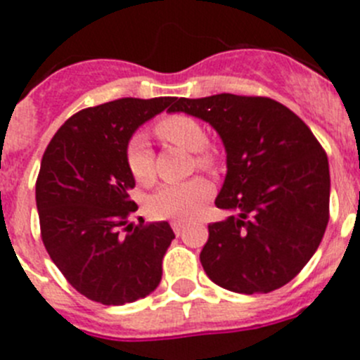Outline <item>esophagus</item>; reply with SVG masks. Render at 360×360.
Wrapping results in <instances>:
<instances>
[{"label":"esophagus","instance_id":"esophagus-1","mask_svg":"<svg viewBox=\"0 0 360 360\" xmlns=\"http://www.w3.org/2000/svg\"><path fill=\"white\" fill-rule=\"evenodd\" d=\"M171 227H173L174 234H180V232L184 231V221H178V219H174V221H171Z\"/></svg>","mask_w":360,"mask_h":360}]
</instances>
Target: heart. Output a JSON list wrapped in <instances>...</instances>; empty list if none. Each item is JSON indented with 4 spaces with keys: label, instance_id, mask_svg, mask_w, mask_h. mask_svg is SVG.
Wrapping results in <instances>:
<instances>
[{
    "label": "heart",
    "instance_id": "b5f03b06",
    "mask_svg": "<svg viewBox=\"0 0 360 360\" xmlns=\"http://www.w3.org/2000/svg\"><path fill=\"white\" fill-rule=\"evenodd\" d=\"M155 133L164 142L193 151V167L214 173L219 167L216 149L207 144V135L202 124L189 115L173 113L155 122ZM126 165L129 174L139 186L149 187L155 184V153L144 136L135 135L126 146ZM212 195V186L202 176H195L182 184L164 186L149 198V214L158 219H186L195 218L202 211L203 203Z\"/></svg>",
    "mask_w": 360,
    "mask_h": 360
}]
</instances>
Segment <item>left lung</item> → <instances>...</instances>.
Returning <instances> with one entry per match:
<instances>
[{
	"instance_id": "8db88e82",
	"label": "left lung",
	"mask_w": 360,
	"mask_h": 360,
	"mask_svg": "<svg viewBox=\"0 0 360 360\" xmlns=\"http://www.w3.org/2000/svg\"><path fill=\"white\" fill-rule=\"evenodd\" d=\"M169 111L209 122L227 151L216 207L200 252L205 274L240 294H266L303 270L330 219V169L323 146L294 111L270 97L218 94L178 98Z\"/></svg>"
}]
</instances>
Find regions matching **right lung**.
Wrapping results in <instances>:
<instances>
[{"mask_svg":"<svg viewBox=\"0 0 360 360\" xmlns=\"http://www.w3.org/2000/svg\"><path fill=\"white\" fill-rule=\"evenodd\" d=\"M176 97L133 98L84 108L52 136L36 180L41 240L79 294L95 303H133L162 279L174 238L167 221L129 224L139 209L126 146L141 124Z\"/></svg>","mask_w":360,"mask_h":360,"instance_id":"obj_1","label":"right lung"}]
</instances>
